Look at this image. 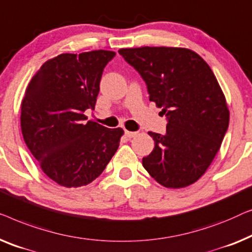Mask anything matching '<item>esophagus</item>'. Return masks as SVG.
<instances>
[{"label":"esophagus","mask_w":252,"mask_h":252,"mask_svg":"<svg viewBox=\"0 0 252 252\" xmlns=\"http://www.w3.org/2000/svg\"><path fill=\"white\" fill-rule=\"evenodd\" d=\"M126 136L127 138H133V137L137 136V132H132V131H127V130H126Z\"/></svg>","instance_id":"34e87169"}]
</instances>
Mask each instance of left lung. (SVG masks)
I'll return each instance as SVG.
<instances>
[{"label":"left lung","mask_w":252,"mask_h":252,"mask_svg":"<svg viewBox=\"0 0 252 252\" xmlns=\"http://www.w3.org/2000/svg\"><path fill=\"white\" fill-rule=\"evenodd\" d=\"M146 82L150 100L168 119L165 134L148 132L154 150L146 171L166 189L192 185L207 171L227 131L229 111L214 72L186 48L120 49Z\"/></svg>","instance_id":"left-lung-1"}]
</instances>
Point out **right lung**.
Wrapping results in <instances>:
<instances>
[{
	"label": "right lung",
	"mask_w": 252,
	"mask_h": 252,
	"mask_svg": "<svg viewBox=\"0 0 252 252\" xmlns=\"http://www.w3.org/2000/svg\"><path fill=\"white\" fill-rule=\"evenodd\" d=\"M114 51L62 54L32 77L21 101V132L28 150L51 180L81 187L101 175L125 133L86 121L94 109L102 70Z\"/></svg>",
	"instance_id": "obj_1"
}]
</instances>
